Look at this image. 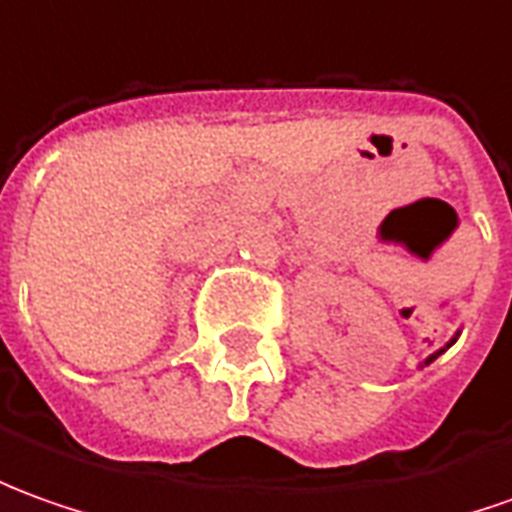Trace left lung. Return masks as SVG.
I'll return each instance as SVG.
<instances>
[{
  "label": "left lung",
  "instance_id": "obj_1",
  "mask_svg": "<svg viewBox=\"0 0 512 512\" xmlns=\"http://www.w3.org/2000/svg\"><path fill=\"white\" fill-rule=\"evenodd\" d=\"M440 353H443V350H440ZM440 353H434V356H431V358H429V361H434V358H437V356H440Z\"/></svg>",
  "mask_w": 512,
  "mask_h": 512
}]
</instances>
